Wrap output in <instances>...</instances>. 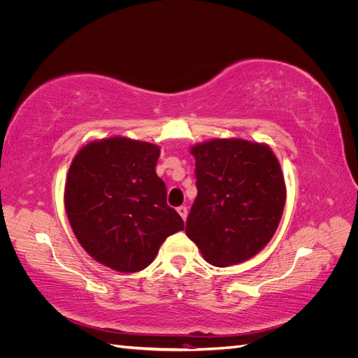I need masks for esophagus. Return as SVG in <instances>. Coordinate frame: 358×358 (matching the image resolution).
I'll list each match as a JSON object with an SVG mask.
<instances>
[{
    "instance_id": "obj_1",
    "label": "esophagus",
    "mask_w": 358,
    "mask_h": 358,
    "mask_svg": "<svg viewBox=\"0 0 358 358\" xmlns=\"http://www.w3.org/2000/svg\"><path fill=\"white\" fill-rule=\"evenodd\" d=\"M178 213L182 216V220L185 221V220H187V215H188V209H187V206H179V208H178Z\"/></svg>"
}]
</instances>
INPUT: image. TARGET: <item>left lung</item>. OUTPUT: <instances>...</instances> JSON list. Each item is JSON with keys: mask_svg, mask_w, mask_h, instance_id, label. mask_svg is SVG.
I'll return each mask as SVG.
<instances>
[{"mask_svg": "<svg viewBox=\"0 0 358 358\" xmlns=\"http://www.w3.org/2000/svg\"><path fill=\"white\" fill-rule=\"evenodd\" d=\"M197 197L187 236L212 266L243 263L272 239L285 206V182L268 146L215 138L191 148Z\"/></svg>", "mask_w": 358, "mask_h": 358, "instance_id": "obj_1", "label": "left lung"}]
</instances>
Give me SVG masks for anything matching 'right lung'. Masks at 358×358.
I'll use <instances>...</instances> for the list:
<instances>
[{
    "mask_svg": "<svg viewBox=\"0 0 358 358\" xmlns=\"http://www.w3.org/2000/svg\"><path fill=\"white\" fill-rule=\"evenodd\" d=\"M159 148L110 137L82 148L64 192L71 229L82 248L116 272L143 270L170 234L183 230L157 176Z\"/></svg>",
    "mask_w": 358,
    "mask_h": 358,
    "instance_id": "obj_1",
    "label": "right lung"
}]
</instances>
